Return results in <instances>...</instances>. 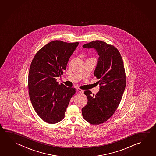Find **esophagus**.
<instances>
[{
	"label": "esophagus",
	"instance_id": "1",
	"mask_svg": "<svg viewBox=\"0 0 156 156\" xmlns=\"http://www.w3.org/2000/svg\"><path fill=\"white\" fill-rule=\"evenodd\" d=\"M77 90L78 91V92H79V93H84V91H83V90H82V89H79V88H77Z\"/></svg>",
	"mask_w": 156,
	"mask_h": 156
}]
</instances>
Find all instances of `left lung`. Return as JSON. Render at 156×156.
<instances>
[{
    "instance_id": "1",
    "label": "left lung",
    "mask_w": 156,
    "mask_h": 156,
    "mask_svg": "<svg viewBox=\"0 0 156 156\" xmlns=\"http://www.w3.org/2000/svg\"><path fill=\"white\" fill-rule=\"evenodd\" d=\"M83 47L94 49L99 56L94 75L100 79V90L93 96L85 91L87 103L82 109L85 120L98 125L109 119L120 104L126 85L124 63L117 49L104 41H91Z\"/></svg>"
}]
</instances>
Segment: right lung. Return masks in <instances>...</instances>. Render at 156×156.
Returning a JSON list of instances; mask_svg holds the SVG:
<instances>
[{
    "mask_svg": "<svg viewBox=\"0 0 156 156\" xmlns=\"http://www.w3.org/2000/svg\"><path fill=\"white\" fill-rule=\"evenodd\" d=\"M79 43L51 41L37 52L28 73V90L30 101L39 117L47 123H58L65 113L74 87L59 84L57 78L66 69L69 58Z\"/></svg>",
    "mask_w": 156,
    "mask_h": 156,
    "instance_id": "add662e5",
    "label": "right lung"
}]
</instances>
